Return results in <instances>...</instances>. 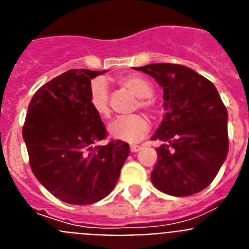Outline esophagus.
I'll return each instance as SVG.
<instances>
[{"label":"esophagus","instance_id":"esophagus-1","mask_svg":"<svg viewBox=\"0 0 249 249\" xmlns=\"http://www.w3.org/2000/svg\"><path fill=\"white\" fill-rule=\"evenodd\" d=\"M141 149V146H137V144H132L131 146V152H138Z\"/></svg>","mask_w":249,"mask_h":249}]
</instances>
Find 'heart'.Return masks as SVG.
<instances>
[{
    "mask_svg": "<svg viewBox=\"0 0 249 249\" xmlns=\"http://www.w3.org/2000/svg\"><path fill=\"white\" fill-rule=\"evenodd\" d=\"M118 83L123 87L128 89L132 93H135L138 100V105L141 108L146 109L148 112L156 111V102L152 98L153 94V87L151 83L137 74H127L118 78ZM89 106L96 113L102 118H108L111 111H109V93L108 87L103 80H94L89 86ZM149 131V123L146 117L142 114H129V116H122L118 117L109 124L108 132L111 137L116 140L128 142V143H136L141 141L147 132Z\"/></svg>",
    "mask_w": 249,
    "mask_h": 249,
    "instance_id": "b5f03b06",
    "label": "heart"
}]
</instances>
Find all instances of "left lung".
<instances>
[{
    "instance_id": "8db88e82",
    "label": "left lung",
    "mask_w": 249,
    "mask_h": 249,
    "mask_svg": "<svg viewBox=\"0 0 249 249\" xmlns=\"http://www.w3.org/2000/svg\"><path fill=\"white\" fill-rule=\"evenodd\" d=\"M163 89L167 113L152 141H160L152 183L186 197L210 186L228 153L227 108L211 81L175 63L135 67Z\"/></svg>"
}]
</instances>
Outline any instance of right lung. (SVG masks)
<instances>
[{
	"instance_id": "1",
	"label": "right lung",
	"mask_w": 249,
	"mask_h": 249,
	"mask_svg": "<svg viewBox=\"0 0 249 249\" xmlns=\"http://www.w3.org/2000/svg\"><path fill=\"white\" fill-rule=\"evenodd\" d=\"M105 71L70 70L45 83L31 100L22 136L35 177L70 204H91L113 190L129 155L128 143L107 137L89 106L91 80Z\"/></svg>"
}]
</instances>
